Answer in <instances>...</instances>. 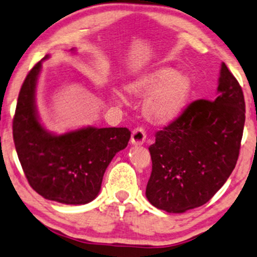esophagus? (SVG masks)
<instances>
[{"label":"esophagus","instance_id":"obj_1","mask_svg":"<svg viewBox=\"0 0 257 257\" xmlns=\"http://www.w3.org/2000/svg\"><path fill=\"white\" fill-rule=\"evenodd\" d=\"M146 139H147L146 131L143 128H141V126H139V128H135L134 131H133L131 141L134 146L143 145V143L146 142Z\"/></svg>","mask_w":257,"mask_h":257}]
</instances>
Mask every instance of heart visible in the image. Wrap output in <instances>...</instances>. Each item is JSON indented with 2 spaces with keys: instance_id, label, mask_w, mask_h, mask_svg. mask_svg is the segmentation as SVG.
<instances>
[{
  "instance_id": "heart-1",
  "label": "heart",
  "mask_w": 257,
  "mask_h": 257,
  "mask_svg": "<svg viewBox=\"0 0 257 257\" xmlns=\"http://www.w3.org/2000/svg\"><path fill=\"white\" fill-rule=\"evenodd\" d=\"M125 89L136 97L149 94L143 105L146 116L154 122L166 124L174 121L186 107L191 82L184 74L164 67L136 77Z\"/></svg>"
}]
</instances>
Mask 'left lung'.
I'll return each instance as SVG.
<instances>
[{
	"instance_id": "8db88e82",
	"label": "left lung",
	"mask_w": 257,
	"mask_h": 257,
	"mask_svg": "<svg viewBox=\"0 0 257 257\" xmlns=\"http://www.w3.org/2000/svg\"><path fill=\"white\" fill-rule=\"evenodd\" d=\"M215 101L191 102L155 134L147 198L168 213L207 203L234 170L245 121L243 91L224 63Z\"/></svg>"
}]
</instances>
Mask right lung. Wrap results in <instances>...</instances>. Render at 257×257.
Instances as JSON below:
<instances>
[{
	"label": "right lung",
	"instance_id": "obj_1",
	"mask_svg": "<svg viewBox=\"0 0 257 257\" xmlns=\"http://www.w3.org/2000/svg\"><path fill=\"white\" fill-rule=\"evenodd\" d=\"M47 59V56L44 57ZM37 62L23 82L13 119L17 156L28 183L37 194L66 204H85L101 189L112 157L131 139L128 128H88L51 135L36 116Z\"/></svg>",
	"mask_w": 257,
	"mask_h": 257
}]
</instances>
